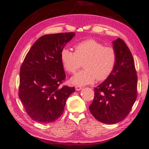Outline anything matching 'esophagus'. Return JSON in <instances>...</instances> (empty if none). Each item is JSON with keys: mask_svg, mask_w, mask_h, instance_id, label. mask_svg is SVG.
<instances>
[{"mask_svg": "<svg viewBox=\"0 0 149 149\" xmlns=\"http://www.w3.org/2000/svg\"><path fill=\"white\" fill-rule=\"evenodd\" d=\"M75 89H76V91H80L82 89V87L79 86V85H77V86H75Z\"/></svg>", "mask_w": 149, "mask_h": 149, "instance_id": "1", "label": "esophagus"}]
</instances>
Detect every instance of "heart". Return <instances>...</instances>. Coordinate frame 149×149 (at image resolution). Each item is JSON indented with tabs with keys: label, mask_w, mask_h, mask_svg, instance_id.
<instances>
[{
	"label": "heart",
	"mask_w": 149,
	"mask_h": 149,
	"mask_svg": "<svg viewBox=\"0 0 149 149\" xmlns=\"http://www.w3.org/2000/svg\"><path fill=\"white\" fill-rule=\"evenodd\" d=\"M75 52L69 49H62L60 57L66 71L73 74L81 66L84 70L71 78L75 85L92 84L97 79L102 81L110 76L117 62V53L113 47H104L102 42L90 39L78 42L74 46Z\"/></svg>",
	"instance_id": "heart-1"
}]
</instances>
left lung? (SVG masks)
<instances>
[{
    "instance_id": "left-lung-1",
    "label": "left lung",
    "mask_w": 149,
    "mask_h": 149,
    "mask_svg": "<svg viewBox=\"0 0 149 149\" xmlns=\"http://www.w3.org/2000/svg\"><path fill=\"white\" fill-rule=\"evenodd\" d=\"M117 62L112 74L95 88V97L89 107L99 122L114 124L129 114L137 95V75L135 62L125 42L118 38L112 42Z\"/></svg>"
}]
</instances>
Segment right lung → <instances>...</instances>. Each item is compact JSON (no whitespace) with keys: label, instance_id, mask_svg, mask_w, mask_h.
Wrapping results in <instances>:
<instances>
[{"label":"right lung","instance_id":"add662e5","mask_svg":"<svg viewBox=\"0 0 149 149\" xmlns=\"http://www.w3.org/2000/svg\"><path fill=\"white\" fill-rule=\"evenodd\" d=\"M74 32L45 35L37 40L20 68L19 97L35 122L52 123L61 116L75 87L60 86L65 74L60 57Z\"/></svg>","mask_w":149,"mask_h":149}]
</instances>
